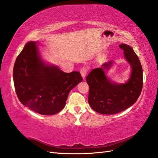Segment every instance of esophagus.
Returning <instances> with one entry per match:
<instances>
[{
    "label": "esophagus",
    "instance_id": "obj_1",
    "mask_svg": "<svg viewBox=\"0 0 158 158\" xmlns=\"http://www.w3.org/2000/svg\"><path fill=\"white\" fill-rule=\"evenodd\" d=\"M80 73H81V75H82V77L83 78V79H85V77H86V73H87V69H86V68H81V69L80 70Z\"/></svg>",
    "mask_w": 158,
    "mask_h": 158
}]
</instances>
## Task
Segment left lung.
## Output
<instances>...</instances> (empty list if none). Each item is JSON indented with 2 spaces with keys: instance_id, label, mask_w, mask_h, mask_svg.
Masks as SVG:
<instances>
[{
  "instance_id": "8db88e82",
  "label": "left lung",
  "mask_w": 158,
  "mask_h": 158,
  "mask_svg": "<svg viewBox=\"0 0 158 158\" xmlns=\"http://www.w3.org/2000/svg\"><path fill=\"white\" fill-rule=\"evenodd\" d=\"M119 47L131 66L132 72L127 82L116 84L107 78L105 70L110 69L112 61L93 69L86 78L89 86V103L93 110L101 114H115L127 110L137 101L142 90L143 69L138 56L127 44Z\"/></svg>"
}]
</instances>
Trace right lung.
Wrapping results in <instances>:
<instances>
[{"label": "right lung", "mask_w": 158, "mask_h": 158, "mask_svg": "<svg viewBox=\"0 0 158 158\" xmlns=\"http://www.w3.org/2000/svg\"><path fill=\"white\" fill-rule=\"evenodd\" d=\"M37 42H28L17 56L13 82L20 102L36 113L53 115L65 106L69 91L82 81L78 72L65 73L43 61Z\"/></svg>", "instance_id": "add662e5"}]
</instances>
